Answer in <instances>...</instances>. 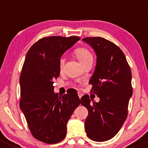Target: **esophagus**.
<instances>
[{
    "mask_svg": "<svg viewBox=\"0 0 148 148\" xmlns=\"http://www.w3.org/2000/svg\"><path fill=\"white\" fill-rule=\"evenodd\" d=\"M78 96H79V99H81L83 95H82V93H80V92H78Z\"/></svg>",
    "mask_w": 148,
    "mask_h": 148,
    "instance_id": "obj_1",
    "label": "esophagus"
}]
</instances>
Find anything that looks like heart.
<instances>
[{"instance_id": "obj_1", "label": "heart", "mask_w": 148, "mask_h": 148, "mask_svg": "<svg viewBox=\"0 0 148 148\" xmlns=\"http://www.w3.org/2000/svg\"><path fill=\"white\" fill-rule=\"evenodd\" d=\"M74 55H76V57L77 58L79 62L82 63V65L85 64L86 62L89 61V60H92L93 59V55L91 54V52H90V50L88 49L85 47H78L77 49H74ZM65 63V60L63 58H60L59 59L58 62V66H59V69L60 71H62L63 69V66H64Z\"/></svg>"}]
</instances>
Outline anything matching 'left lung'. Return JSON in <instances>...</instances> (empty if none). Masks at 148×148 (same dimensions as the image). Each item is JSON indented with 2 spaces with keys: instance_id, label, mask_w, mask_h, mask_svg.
<instances>
[{
  "instance_id": "8db88e82",
  "label": "left lung",
  "mask_w": 148,
  "mask_h": 148,
  "mask_svg": "<svg viewBox=\"0 0 148 148\" xmlns=\"http://www.w3.org/2000/svg\"><path fill=\"white\" fill-rule=\"evenodd\" d=\"M84 41L97 55L95 71L90 79V92L100 99L90 102L88 95L80 102L88 110L85 123L87 136L96 142L114 137L128 115V102L132 96V71L119 47L101 37H85Z\"/></svg>"
}]
</instances>
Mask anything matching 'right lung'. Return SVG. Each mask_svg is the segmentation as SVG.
<instances>
[{
  "label": "right lung",
  "instance_id": "right-lung-1",
  "mask_svg": "<svg viewBox=\"0 0 148 148\" xmlns=\"http://www.w3.org/2000/svg\"><path fill=\"white\" fill-rule=\"evenodd\" d=\"M80 39L79 36H47L29 49L20 74V107L31 134L47 144L66 137V124L79 105L77 91L59 96L53 82L60 75L62 54Z\"/></svg>",
  "mask_w": 148,
  "mask_h": 148
}]
</instances>
